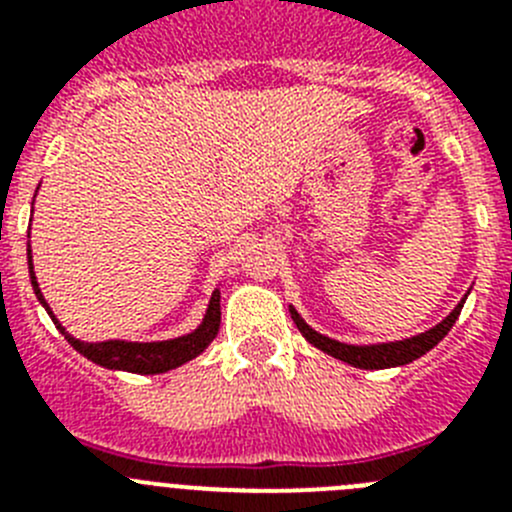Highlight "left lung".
<instances>
[{
  "label": "left lung",
  "instance_id": "1",
  "mask_svg": "<svg viewBox=\"0 0 512 512\" xmlns=\"http://www.w3.org/2000/svg\"><path fill=\"white\" fill-rule=\"evenodd\" d=\"M464 300H467V297H464ZM464 300H461L459 305L454 307V312H451L449 318L441 320L436 328L425 330V333H420V336L405 338V341L377 343V346H348V343L333 341V338L328 336H320L318 330H312L310 325L297 315L295 307H289V312H292V320H295V325L300 328L302 336H305L315 348H320V351L333 356V359H341L351 366H359V369H390V366L410 364V361L420 359L425 351H431V348L436 346L446 333H449L451 325L456 323L461 307H464Z\"/></svg>",
  "mask_w": 512,
  "mask_h": 512
}]
</instances>
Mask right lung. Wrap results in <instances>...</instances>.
Returning a JSON list of instances; mask_svg holds the SVG:
<instances>
[{"instance_id":"right-lung-1","label":"right lung","mask_w":512,"mask_h":512,"mask_svg":"<svg viewBox=\"0 0 512 512\" xmlns=\"http://www.w3.org/2000/svg\"><path fill=\"white\" fill-rule=\"evenodd\" d=\"M27 264H30V282H33L35 297L40 300V305L48 310L51 320L56 323V328L61 330L66 341L79 351L81 356H87L89 361L99 366H107V369H120V372H133V374H164L169 369L187 364L194 356H200L207 346H210L212 338L217 336L220 330V292H212L210 305H207L205 320L194 333H187L182 338H171V341H156V343H133V341H102V343H84L79 338L69 336L66 328L58 323V318L51 312L48 302H45L43 292L38 287V279H35L33 271V256H30V248H27Z\"/></svg>"}]
</instances>
